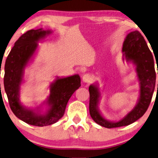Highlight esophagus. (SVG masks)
Returning a JSON list of instances; mask_svg holds the SVG:
<instances>
[{
	"label": "esophagus",
	"mask_w": 158,
	"mask_h": 158,
	"mask_svg": "<svg viewBox=\"0 0 158 158\" xmlns=\"http://www.w3.org/2000/svg\"><path fill=\"white\" fill-rule=\"evenodd\" d=\"M82 79H83V81L84 82V83H89L91 81L92 77L90 74H85L83 76V78H82Z\"/></svg>",
	"instance_id": "obj_1"
}]
</instances>
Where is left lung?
I'll use <instances>...</instances> for the list:
<instances>
[{"label":"left lung","instance_id":"left-lung-1","mask_svg":"<svg viewBox=\"0 0 158 158\" xmlns=\"http://www.w3.org/2000/svg\"><path fill=\"white\" fill-rule=\"evenodd\" d=\"M122 52L123 61L126 60L135 66L137 79L139 82V96L134 109L117 121L106 119L99 108L102 97L99 84H91L89 89V112L92 119L97 124L107 128L128 126L139 119L148 109L155 91L156 73L154 59L142 34L135 30L127 35L123 45Z\"/></svg>","mask_w":158,"mask_h":158}]
</instances>
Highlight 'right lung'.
<instances>
[{"label":"right lung","mask_w":158,"mask_h":158,"mask_svg":"<svg viewBox=\"0 0 158 158\" xmlns=\"http://www.w3.org/2000/svg\"><path fill=\"white\" fill-rule=\"evenodd\" d=\"M52 33L51 30H31L22 35L14 44L5 64L4 89L10 107L19 119L32 126H46L56 123L64 115L67 104L73 93L81 86L79 75L56 77L49 85L50 94L35 108L27 107L20 102V88L24 83L25 68L38 48V43ZM46 105V111L42 106Z\"/></svg>","instance_id":"right-lung-1"}]
</instances>
